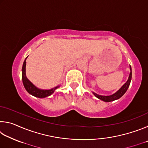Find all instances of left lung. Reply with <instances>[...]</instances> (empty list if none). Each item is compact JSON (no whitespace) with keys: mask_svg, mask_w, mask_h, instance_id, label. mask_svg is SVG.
Wrapping results in <instances>:
<instances>
[{"mask_svg":"<svg viewBox=\"0 0 148 148\" xmlns=\"http://www.w3.org/2000/svg\"><path fill=\"white\" fill-rule=\"evenodd\" d=\"M130 71H131V72H130L129 78H128V79H127V82L125 84L123 85V86L121 87V88H120L118 91L115 92V93L112 94L111 95H108V96L100 95L95 93V92H92V93H93V95L97 97V98H98L100 100H102V101H104L106 102L116 101V100H117L119 98H121L125 92H126L127 90L128 89L129 87L130 86V84H131V78H132V69H131V66H130Z\"/></svg>","mask_w":148,"mask_h":148,"instance_id":"obj_1","label":"left lung"}]
</instances>
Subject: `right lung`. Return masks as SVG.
I'll return each mask as SVG.
<instances>
[{"mask_svg": "<svg viewBox=\"0 0 148 148\" xmlns=\"http://www.w3.org/2000/svg\"><path fill=\"white\" fill-rule=\"evenodd\" d=\"M27 57H26L23 62L21 71L22 81H23V86L25 88L26 91L29 94L32 95V96L38 97V98H45V97L50 96V95L53 93L57 88H59L60 87V85L50 89H42L38 88L36 86H35L26 76V59Z\"/></svg>", "mask_w": 148, "mask_h": 148, "instance_id": "right-lung-1", "label": "right lung"}]
</instances>
